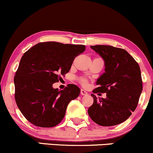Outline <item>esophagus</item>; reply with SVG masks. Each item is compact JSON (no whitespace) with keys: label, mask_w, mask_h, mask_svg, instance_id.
Here are the masks:
<instances>
[{"label":"esophagus","mask_w":153,"mask_h":153,"mask_svg":"<svg viewBox=\"0 0 153 153\" xmlns=\"http://www.w3.org/2000/svg\"><path fill=\"white\" fill-rule=\"evenodd\" d=\"M80 94L82 95V96H86V95H88V92L84 89H81L80 90Z\"/></svg>","instance_id":"obj_1"}]
</instances>
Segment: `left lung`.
<instances>
[{"mask_svg":"<svg viewBox=\"0 0 153 153\" xmlns=\"http://www.w3.org/2000/svg\"><path fill=\"white\" fill-rule=\"evenodd\" d=\"M104 61L105 72L97 79L94 93H106V99H98L88 113L95 123L111 127L124 122L136 108L143 91L138 63L126 50L108 45L91 46Z\"/></svg>","mask_w":153,"mask_h":153,"instance_id":"1","label":"left lung"}]
</instances>
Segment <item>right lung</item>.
<instances>
[{
    "instance_id": "right-lung-1",
    "label": "right lung",
    "mask_w": 153,
    "mask_h": 153,
    "mask_svg": "<svg viewBox=\"0 0 153 153\" xmlns=\"http://www.w3.org/2000/svg\"><path fill=\"white\" fill-rule=\"evenodd\" d=\"M85 45L56 42L36 44L22 56L14 77L15 100L24 117L35 126L52 127L61 122L68 103L80 89L69 84L64 90L52 87L69 72Z\"/></svg>"
}]
</instances>
